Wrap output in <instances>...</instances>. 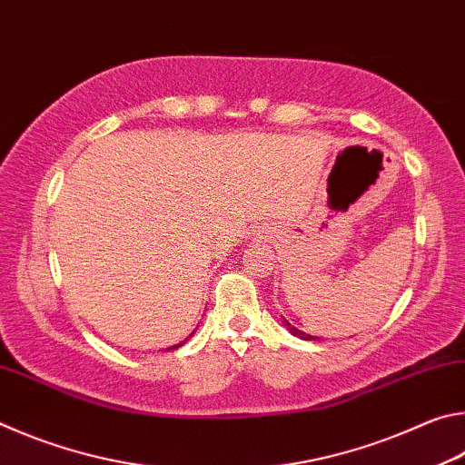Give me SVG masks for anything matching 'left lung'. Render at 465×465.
Returning <instances> with one entry per match:
<instances>
[{
  "label": "left lung",
  "mask_w": 465,
  "mask_h": 465,
  "mask_svg": "<svg viewBox=\"0 0 465 465\" xmlns=\"http://www.w3.org/2000/svg\"><path fill=\"white\" fill-rule=\"evenodd\" d=\"M282 324H285L287 328H289V332L293 334V336H299V338H303V341H313V336H310V334H305V332H302V330H297L295 326H291L287 320H282Z\"/></svg>",
  "instance_id": "1"
}]
</instances>
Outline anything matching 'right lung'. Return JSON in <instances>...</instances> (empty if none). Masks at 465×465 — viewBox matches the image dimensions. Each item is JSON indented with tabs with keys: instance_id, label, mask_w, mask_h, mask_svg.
I'll use <instances>...</instances> for the list:
<instances>
[{
	"instance_id": "add662e5",
	"label": "right lung",
	"mask_w": 465,
	"mask_h": 465,
	"mask_svg": "<svg viewBox=\"0 0 465 465\" xmlns=\"http://www.w3.org/2000/svg\"><path fill=\"white\" fill-rule=\"evenodd\" d=\"M193 334H194V332H193ZM193 334H191V336H193ZM191 336H188V338H191ZM188 338H186V341H188ZM186 341H184V342H186ZM184 342H180V344H176V346H172V349H178V346H183Z\"/></svg>"
}]
</instances>
